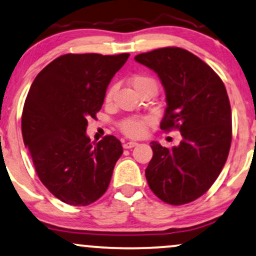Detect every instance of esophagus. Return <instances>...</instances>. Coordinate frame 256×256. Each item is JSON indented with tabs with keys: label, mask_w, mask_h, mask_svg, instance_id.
Listing matches in <instances>:
<instances>
[{
	"label": "esophagus",
	"mask_w": 256,
	"mask_h": 256,
	"mask_svg": "<svg viewBox=\"0 0 256 256\" xmlns=\"http://www.w3.org/2000/svg\"><path fill=\"white\" fill-rule=\"evenodd\" d=\"M138 143H136V142H125L124 144H122V146H124V149H131V148L136 146Z\"/></svg>",
	"instance_id": "1"
}]
</instances>
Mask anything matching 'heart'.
<instances>
[{
  "instance_id": "1",
  "label": "heart",
  "mask_w": 256,
  "mask_h": 256,
  "mask_svg": "<svg viewBox=\"0 0 256 256\" xmlns=\"http://www.w3.org/2000/svg\"><path fill=\"white\" fill-rule=\"evenodd\" d=\"M130 83L137 93H140V90L146 88H154L155 90L156 88H158L155 80L146 75H134V78H131ZM114 89V86H112V87L107 90L106 96H104L106 101L112 100ZM149 122L150 119L146 118V116H144V118H128L120 122L119 128L125 136L131 138H140L142 136H144V134L146 132V128L148 125H149Z\"/></svg>"
}]
</instances>
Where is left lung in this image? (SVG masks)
<instances>
[{
    "label": "left lung",
    "mask_w": 256,
    "mask_h": 256,
    "mask_svg": "<svg viewBox=\"0 0 256 256\" xmlns=\"http://www.w3.org/2000/svg\"><path fill=\"white\" fill-rule=\"evenodd\" d=\"M158 75L167 108L161 130L181 132L178 146L152 142L146 169L154 194L170 205L194 202L214 184L232 146V108L220 76L196 54L162 48L134 57Z\"/></svg>",
    "instance_id": "obj_1"
}]
</instances>
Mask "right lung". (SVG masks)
<instances>
[{"instance_id":"add662e5","label":"right lung","mask_w":256,"mask_h":256,"mask_svg":"<svg viewBox=\"0 0 256 256\" xmlns=\"http://www.w3.org/2000/svg\"><path fill=\"white\" fill-rule=\"evenodd\" d=\"M128 56L63 54L30 86L21 116L24 143L40 181L66 204L89 205L108 188L122 143L110 134L92 144L86 130Z\"/></svg>"}]
</instances>
